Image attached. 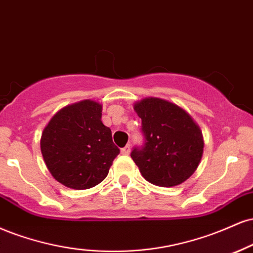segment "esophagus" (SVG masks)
<instances>
[{"instance_id": "1", "label": "esophagus", "mask_w": 253, "mask_h": 253, "mask_svg": "<svg viewBox=\"0 0 253 253\" xmlns=\"http://www.w3.org/2000/svg\"><path fill=\"white\" fill-rule=\"evenodd\" d=\"M121 153L123 154V155H129V154H130V144H126V147L122 148Z\"/></svg>"}]
</instances>
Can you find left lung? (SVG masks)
<instances>
[{
  "label": "left lung",
  "instance_id": "obj_1",
  "mask_svg": "<svg viewBox=\"0 0 253 253\" xmlns=\"http://www.w3.org/2000/svg\"><path fill=\"white\" fill-rule=\"evenodd\" d=\"M133 109L142 120L144 144L131 151V159L142 176L160 187L185 182L203 157L200 126L182 108L161 98H144Z\"/></svg>",
  "mask_w": 253,
  "mask_h": 253
}]
</instances>
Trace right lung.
<instances>
[{
	"instance_id": "right-lung-1",
	"label": "right lung",
	"mask_w": 253,
	"mask_h": 253,
	"mask_svg": "<svg viewBox=\"0 0 253 253\" xmlns=\"http://www.w3.org/2000/svg\"><path fill=\"white\" fill-rule=\"evenodd\" d=\"M40 145L52 176L72 189L102 182L120 154L102 122V104L91 99L59 110L43 129Z\"/></svg>"
}]
</instances>
